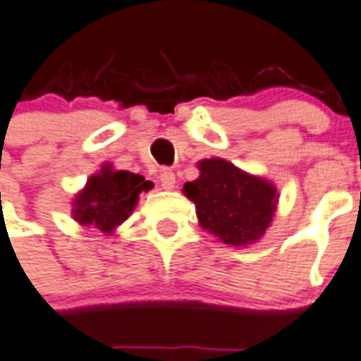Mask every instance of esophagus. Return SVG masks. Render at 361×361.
I'll return each mask as SVG.
<instances>
[{"instance_id": "esophagus-1", "label": "esophagus", "mask_w": 361, "mask_h": 361, "mask_svg": "<svg viewBox=\"0 0 361 361\" xmlns=\"http://www.w3.org/2000/svg\"><path fill=\"white\" fill-rule=\"evenodd\" d=\"M159 180H161V186H163L165 190H173L176 185V176H175V173L171 171V169H163Z\"/></svg>"}]
</instances>
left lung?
<instances>
[{"label": "left lung", "instance_id": "obj_1", "mask_svg": "<svg viewBox=\"0 0 361 361\" xmlns=\"http://www.w3.org/2000/svg\"><path fill=\"white\" fill-rule=\"evenodd\" d=\"M198 171L200 176L186 183L183 192L194 202L202 229L229 247H247L262 239L280 198L274 183L221 157L198 161Z\"/></svg>", "mask_w": 361, "mask_h": 361}]
</instances>
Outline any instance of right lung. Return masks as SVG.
I'll return each instance as SVG.
<instances>
[{
  "label": "right lung",
  "instance_id": "right-lung-1",
  "mask_svg": "<svg viewBox=\"0 0 361 361\" xmlns=\"http://www.w3.org/2000/svg\"><path fill=\"white\" fill-rule=\"evenodd\" d=\"M152 188V180H145L142 175L118 171L111 163H104L101 171L89 176L85 186L75 194L71 202V216L79 226L111 235L132 216L140 196Z\"/></svg>",
  "mask_w": 361,
  "mask_h": 361
}]
</instances>
